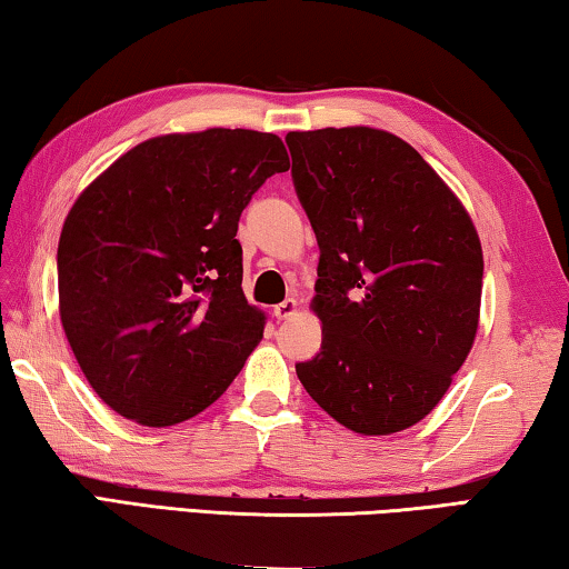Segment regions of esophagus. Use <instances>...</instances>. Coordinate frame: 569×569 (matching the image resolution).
<instances>
[{
	"label": "esophagus",
	"instance_id": "esophagus-1",
	"mask_svg": "<svg viewBox=\"0 0 569 569\" xmlns=\"http://www.w3.org/2000/svg\"><path fill=\"white\" fill-rule=\"evenodd\" d=\"M296 308H298V301H296V298H286V301H281V303H276V306H273V316H276L278 321L291 319V316L296 313Z\"/></svg>",
	"mask_w": 569,
	"mask_h": 569
}]
</instances>
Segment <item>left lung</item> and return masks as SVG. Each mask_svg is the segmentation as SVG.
Masks as SVG:
<instances>
[{
    "instance_id": "left-lung-1",
    "label": "left lung",
    "mask_w": 569,
    "mask_h": 569,
    "mask_svg": "<svg viewBox=\"0 0 569 569\" xmlns=\"http://www.w3.org/2000/svg\"><path fill=\"white\" fill-rule=\"evenodd\" d=\"M293 188L319 240L321 351L296 363L356 435L409 429L475 343L481 243L465 206L409 142L373 128L288 132Z\"/></svg>"
}]
</instances>
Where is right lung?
<instances>
[{
  "instance_id": "right-lung-1",
  "label": "right lung",
  "mask_w": 569,
  "mask_h": 569,
  "mask_svg": "<svg viewBox=\"0 0 569 569\" xmlns=\"http://www.w3.org/2000/svg\"><path fill=\"white\" fill-rule=\"evenodd\" d=\"M291 168L281 138L213 128L140 142L77 198L57 248L60 319L98 397L142 427L208 409L263 339L238 220Z\"/></svg>"
}]
</instances>
